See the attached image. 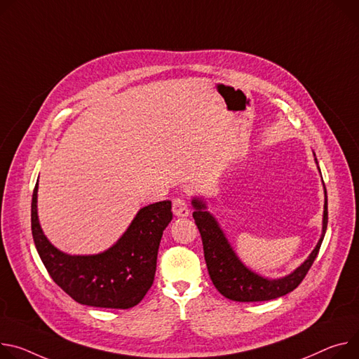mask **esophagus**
I'll list each match as a JSON object with an SVG mask.
<instances>
[{"label":"esophagus","instance_id":"1","mask_svg":"<svg viewBox=\"0 0 359 359\" xmlns=\"http://www.w3.org/2000/svg\"><path fill=\"white\" fill-rule=\"evenodd\" d=\"M173 215L177 216V217H187L190 215L187 203L183 199L176 198L173 201Z\"/></svg>","mask_w":359,"mask_h":359}]
</instances>
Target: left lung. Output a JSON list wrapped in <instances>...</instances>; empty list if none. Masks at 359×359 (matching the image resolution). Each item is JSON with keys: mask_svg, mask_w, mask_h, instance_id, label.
Returning a JSON list of instances; mask_svg holds the SVG:
<instances>
[{"mask_svg": "<svg viewBox=\"0 0 359 359\" xmlns=\"http://www.w3.org/2000/svg\"><path fill=\"white\" fill-rule=\"evenodd\" d=\"M315 163L318 165L316 157H315ZM323 193H325V203H323V217H322V233L315 249L304 260V264H301L295 271L278 279L265 278L262 275L253 272L246 265H243V262L238 257L233 248L231 246L229 241H227L216 217L210 212H208L205 199L199 196H194L191 199V205L194 208L193 217H194V222H196V226L202 236L208 271L213 285L224 298L236 301V302L271 301V299H276L279 297L286 295V293L292 292L302 282V279L306 276L309 268L313 264V260L322 245L325 232H327L328 198H327V189H325V184H323Z\"/></svg>", "mask_w": 359, "mask_h": 359, "instance_id": "8db88e82", "label": "left lung"}]
</instances>
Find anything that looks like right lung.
<instances>
[{"instance_id": "right-lung-1", "label": "right lung", "mask_w": 359, "mask_h": 359, "mask_svg": "<svg viewBox=\"0 0 359 359\" xmlns=\"http://www.w3.org/2000/svg\"><path fill=\"white\" fill-rule=\"evenodd\" d=\"M39 180L31 202V231L37 252L53 280L81 305L128 309L150 289L163 231L173 219L172 202L142 208L120 239L95 255H69L44 235L37 210Z\"/></svg>"}]
</instances>
